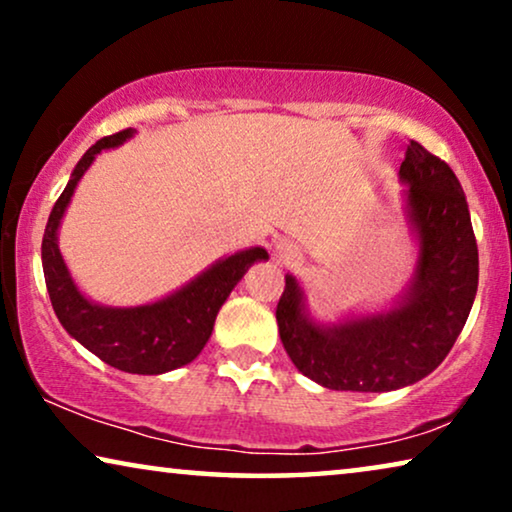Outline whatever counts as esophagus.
I'll return each instance as SVG.
<instances>
[{
	"instance_id": "esophagus-1",
	"label": "esophagus",
	"mask_w": 512,
	"mask_h": 512,
	"mask_svg": "<svg viewBox=\"0 0 512 512\" xmlns=\"http://www.w3.org/2000/svg\"><path fill=\"white\" fill-rule=\"evenodd\" d=\"M277 254H279V258H282V261H289V258H293V247L289 242H279L277 244Z\"/></svg>"
}]
</instances>
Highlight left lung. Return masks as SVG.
<instances>
[{"label": "left lung", "mask_w": 512, "mask_h": 512, "mask_svg": "<svg viewBox=\"0 0 512 512\" xmlns=\"http://www.w3.org/2000/svg\"><path fill=\"white\" fill-rule=\"evenodd\" d=\"M398 174L408 184L419 258L408 291L391 310L319 324L296 277L286 275L279 338L293 366L326 389L394 391L419 382L450 354L473 307L478 244L459 179L417 142H410Z\"/></svg>", "instance_id": "8db88e82"}]
</instances>
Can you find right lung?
Here are the masks:
<instances>
[{"mask_svg":"<svg viewBox=\"0 0 512 512\" xmlns=\"http://www.w3.org/2000/svg\"><path fill=\"white\" fill-rule=\"evenodd\" d=\"M135 130H121L95 142L76 163L72 179L53 205L48 216L44 240H41V263H44L46 289L51 296L55 317L65 331L79 340L88 352L100 356L104 363L123 373L160 375L167 370L191 363L207 345L214 319L230 291L240 282L251 265L265 261L268 251L251 247L221 258L193 282L181 286L163 300L137 307H107L88 300L76 289L58 249V228L62 214L72 200L74 188L88 170L95 156L111 146L123 144Z\"/></svg>","mask_w":512,"mask_h":512,"instance_id":"1","label":"right lung"}]
</instances>
